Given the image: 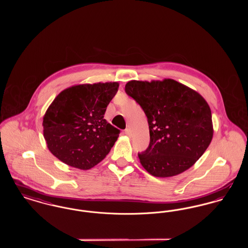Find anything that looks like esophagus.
<instances>
[{
    "mask_svg": "<svg viewBox=\"0 0 248 248\" xmlns=\"http://www.w3.org/2000/svg\"><path fill=\"white\" fill-rule=\"evenodd\" d=\"M124 134H125L126 136H128V137L131 136V132H130V130L128 129V128H126V129L124 130Z\"/></svg>",
    "mask_w": 248,
    "mask_h": 248,
    "instance_id": "esophagus-1",
    "label": "esophagus"
}]
</instances>
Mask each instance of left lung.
Wrapping results in <instances>:
<instances>
[{"instance_id": "obj_1", "label": "left lung", "mask_w": 248, "mask_h": 248, "mask_svg": "<svg viewBox=\"0 0 248 248\" xmlns=\"http://www.w3.org/2000/svg\"><path fill=\"white\" fill-rule=\"evenodd\" d=\"M125 92L145 112L150 145L139 154L140 164L154 177H169L196 163L212 140L210 107L198 92L173 79L130 81Z\"/></svg>"}]
</instances>
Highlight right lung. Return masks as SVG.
<instances>
[{"instance_id": "add662e5", "label": "right lung", "mask_w": 248, "mask_h": 248, "mask_svg": "<svg viewBox=\"0 0 248 248\" xmlns=\"http://www.w3.org/2000/svg\"><path fill=\"white\" fill-rule=\"evenodd\" d=\"M118 88L117 82L84 83L60 92L43 120L44 138L51 154L81 170L100 163L120 134L104 119Z\"/></svg>"}]
</instances>
